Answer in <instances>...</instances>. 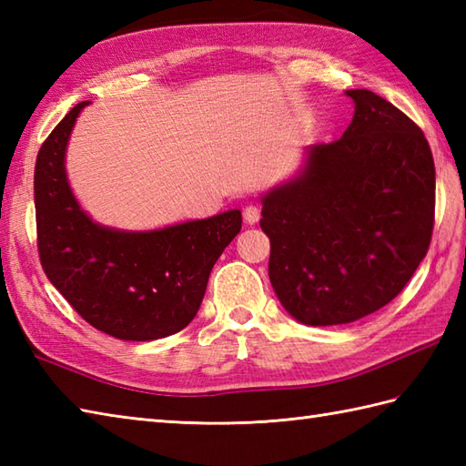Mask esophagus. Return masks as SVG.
Segmentation results:
<instances>
[{
  "mask_svg": "<svg viewBox=\"0 0 466 466\" xmlns=\"http://www.w3.org/2000/svg\"><path fill=\"white\" fill-rule=\"evenodd\" d=\"M258 218H260V208L256 206V204H248L244 208V220L248 222V224H256L258 222Z\"/></svg>",
  "mask_w": 466,
  "mask_h": 466,
  "instance_id": "obj_1",
  "label": "esophagus"
}]
</instances>
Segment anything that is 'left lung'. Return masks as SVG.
<instances>
[{
	"mask_svg": "<svg viewBox=\"0 0 466 466\" xmlns=\"http://www.w3.org/2000/svg\"><path fill=\"white\" fill-rule=\"evenodd\" d=\"M346 94L354 117L342 137L310 146L306 170L262 200L272 289L310 326L380 310L412 279L432 238L427 137L374 92Z\"/></svg>",
	"mask_w": 466,
	"mask_h": 466,
	"instance_id": "1",
	"label": "left lung"
}]
</instances>
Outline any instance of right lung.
Returning <instances> with one entry per match:
<instances>
[{
  "label": "right lung",
  "instance_id": "1",
  "mask_svg": "<svg viewBox=\"0 0 466 466\" xmlns=\"http://www.w3.org/2000/svg\"><path fill=\"white\" fill-rule=\"evenodd\" d=\"M86 102L46 137L34 174L42 268L82 319L120 340H156L186 329L216 260L242 228L240 210L154 232L94 224L69 190L64 154Z\"/></svg>",
  "mask_w": 466,
  "mask_h": 466
}]
</instances>
